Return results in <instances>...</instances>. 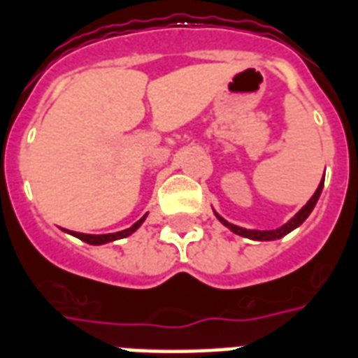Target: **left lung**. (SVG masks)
Listing matches in <instances>:
<instances>
[{
  "instance_id": "8db88e82",
  "label": "left lung",
  "mask_w": 358,
  "mask_h": 358,
  "mask_svg": "<svg viewBox=\"0 0 358 358\" xmlns=\"http://www.w3.org/2000/svg\"><path fill=\"white\" fill-rule=\"evenodd\" d=\"M323 184H324V176L323 180L319 182L317 189H315V193L312 195V199L308 201L302 208L296 212V214L289 220L287 223H283L282 227L278 229H270V231H257V229H244V227H238V225H233V223H229L225 217H222V215L217 214L214 210L215 217L220 220V222L225 225V227L229 229V231H233L234 234H238V236H244V238H250V240H259V242H270V240H278V238H283L285 234H289L291 231H294L296 227H300L302 223L306 222V217L310 214H312V210L315 208V204H317L319 197H321V191H323Z\"/></svg>"
}]
</instances>
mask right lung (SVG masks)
<instances>
[{"label":"right lung","mask_w":358,"mask_h":358,"mask_svg":"<svg viewBox=\"0 0 358 358\" xmlns=\"http://www.w3.org/2000/svg\"><path fill=\"white\" fill-rule=\"evenodd\" d=\"M146 215L144 214L135 225H131L129 229H124V231H118V233H108V234H84V233H75V231H67L69 234L76 236V238H80L82 242H86V244H92V245H101V244H108V242H114V240H120V238H125V236H129L136 231V229L141 227L146 220Z\"/></svg>","instance_id":"1"}]
</instances>
